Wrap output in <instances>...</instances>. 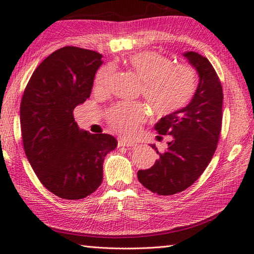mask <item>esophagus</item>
Masks as SVG:
<instances>
[{"instance_id": "34e87169", "label": "esophagus", "mask_w": 254, "mask_h": 254, "mask_svg": "<svg viewBox=\"0 0 254 254\" xmlns=\"http://www.w3.org/2000/svg\"><path fill=\"white\" fill-rule=\"evenodd\" d=\"M136 143L132 141H127V140H123V139H120L118 140V147H134Z\"/></svg>"}]
</instances>
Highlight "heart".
I'll list each match as a JSON object with an SVG mask.
<instances>
[{
    "mask_svg": "<svg viewBox=\"0 0 254 254\" xmlns=\"http://www.w3.org/2000/svg\"><path fill=\"white\" fill-rule=\"evenodd\" d=\"M125 64L142 81V96L158 116L171 115L182 110L195 95L197 74L192 65L173 64L168 57L154 51L131 55ZM113 76V66H103L95 75V89L107 91ZM147 115L142 103L121 102L106 112V122L113 130L130 137L137 132Z\"/></svg>",
    "mask_w": 254,
    "mask_h": 254,
    "instance_id": "heart-1",
    "label": "heart"
}]
</instances>
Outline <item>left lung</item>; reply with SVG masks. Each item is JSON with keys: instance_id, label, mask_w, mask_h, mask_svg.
<instances>
[{"instance_id": "left-lung-1", "label": "left lung", "mask_w": 254, "mask_h": 254, "mask_svg": "<svg viewBox=\"0 0 254 254\" xmlns=\"http://www.w3.org/2000/svg\"><path fill=\"white\" fill-rule=\"evenodd\" d=\"M199 75V84L190 104L162 117L156 130L171 134L168 149L159 152L151 168L138 171L144 188L158 195H173L190 188L200 177L217 149L222 122L224 93L219 76L208 59L194 51L185 53Z\"/></svg>"}]
</instances>
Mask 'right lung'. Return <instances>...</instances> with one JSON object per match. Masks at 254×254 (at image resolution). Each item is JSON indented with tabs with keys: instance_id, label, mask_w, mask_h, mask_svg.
Listing matches in <instances>:
<instances>
[{
	"instance_id": "right-lung-1",
	"label": "right lung",
	"mask_w": 254,
	"mask_h": 254,
	"mask_svg": "<svg viewBox=\"0 0 254 254\" xmlns=\"http://www.w3.org/2000/svg\"><path fill=\"white\" fill-rule=\"evenodd\" d=\"M102 55L73 46L56 50L36 68L20 102L24 151L46 189L81 199L98 189L106 154L117 147L107 133L81 131L74 108L90 97Z\"/></svg>"
}]
</instances>
